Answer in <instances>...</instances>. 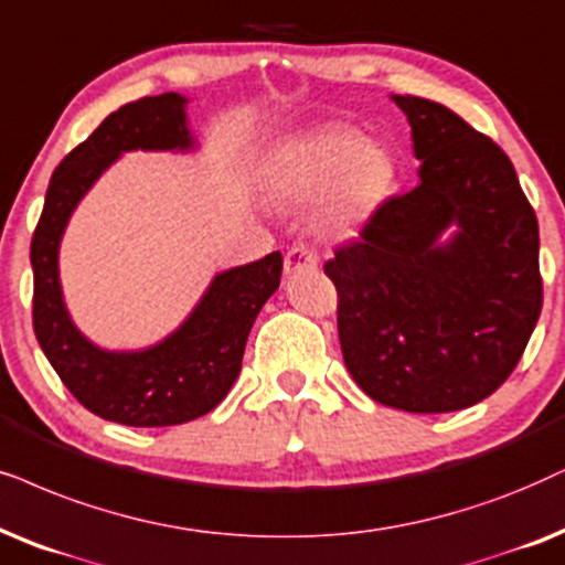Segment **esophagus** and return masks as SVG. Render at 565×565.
Returning a JSON list of instances; mask_svg holds the SVG:
<instances>
[{"label":"esophagus","mask_w":565,"mask_h":565,"mask_svg":"<svg viewBox=\"0 0 565 565\" xmlns=\"http://www.w3.org/2000/svg\"><path fill=\"white\" fill-rule=\"evenodd\" d=\"M319 265V254L309 246H292L285 254V273H298V269H313Z\"/></svg>","instance_id":"34e87169"}]
</instances>
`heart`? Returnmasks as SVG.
<instances>
[{
    "mask_svg": "<svg viewBox=\"0 0 565 565\" xmlns=\"http://www.w3.org/2000/svg\"><path fill=\"white\" fill-rule=\"evenodd\" d=\"M273 192L288 202L317 200L319 231L353 236L397 194L399 163L384 145H369L361 131L329 127L277 150L269 168Z\"/></svg>",
    "mask_w": 565,
    "mask_h": 565,
    "instance_id": "heart-1",
    "label": "heart"
}]
</instances>
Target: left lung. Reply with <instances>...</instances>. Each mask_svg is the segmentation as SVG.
I'll return each instance as SVG.
<instances>
[{
  "label": "left lung",
  "mask_w": 565,
  "mask_h": 565,
  "mask_svg": "<svg viewBox=\"0 0 565 565\" xmlns=\"http://www.w3.org/2000/svg\"><path fill=\"white\" fill-rule=\"evenodd\" d=\"M392 100L413 127L420 184L392 196L324 273L355 384L386 407L451 413L490 397L530 342L537 217L493 139L434 100Z\"/></svg>",
  "instance_id": "8db88e82"
}]
</instances>
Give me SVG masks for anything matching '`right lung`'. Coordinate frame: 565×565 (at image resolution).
Returning <instances> with one entry per match:
<instances>
[{
  "label": "right lung",
  "instance_id": "right-lung-1",
  "mask_svg": "<svg viewBox=\"0 0 565 565\" xmlns=\"http://www.w3.org/2000/svg\"><path fill=\"white\" fill-rule=\"evenodd\" d=\"M129 150H194L184 95L121 106L56 166L31 244L33 329L58 379L90 413L135 428L179 426L231 392L256 313L280 285L282 254L215 275L184 324L158 345L135 353L93 345L64 306L58 244L87 189Z\"/></svg>",
  "mask_w": 565,
  "mask_h": 565
}]
</instances>
